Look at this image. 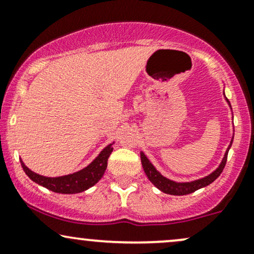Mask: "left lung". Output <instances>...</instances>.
I'll return each instance as SVG.
<instances>
[{"mask_svg": "<svg viewBox=\"0 0 254 254\" xmlns=\"http://www.w3.org/2000/svg\"><path fill=\"white\" fill-rule=\"evenodd\" d=\"M226 100H227L228 105L231 106V104L228 102L227 98H226ZM232 143H233V138H232L231 144L225 152V156L222 158L221 163H220V166L216 168L214 172L209 174L208 176L203 177V179L195 180V181H191V182H175V181H172V180L167 179V177H164L163 175H161V174L156 170V168L152 166L151 162L148 160V157H146L143 152H140V161H142L143 169H144V173L146 174V176H148V179L150 180L152 185L160 189L161 191H163V193L166 194H170V195H187V194L194 193V191L197 190V189L206 187V186L210 185V183L218 179L226 166L228 150H230Z\"/></svg>", "mask_w": 254, "mask_h": 254, "instance_id": "left-lung-1", "label": "left lung"}]
</instances>
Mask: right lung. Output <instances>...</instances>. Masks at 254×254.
Returning a JSON list of instances; mask_svg holds the SVG:
<instances>
[{"mask_svg":"<svg viewBox=\"0 0 254 254\" xmlns=\"http://www.w3.org/2000/svg\"><path fill=\"white\" fill-rule=\"evenodd\" d=\"M112 144L106 146L104 150L100 152L96 157L92 163L88 164L86 168L79 170L74 174H69V175L59 176V177H47L39 175L32 170L28 169L22 161H21V166H22L24 173L29 177L32 181H34L42 187L50 189L54 193L59 194H75L81 193V191L86 190L91 188L92 186L102 179L104 173H105L106 167H108V160L111 155Z\"/></svg>","mask_w":254,"mask_h":254,"instance_id":"add662e5","label":"right lung"}]
</instances>
